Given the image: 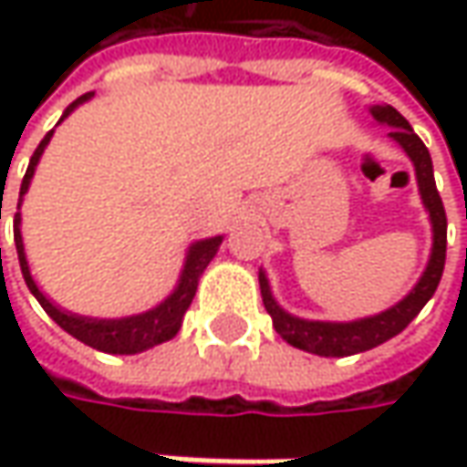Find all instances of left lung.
Here are the masks:
<instances>
[{
    "mask_svg": "<svg viewBox=\"0 0 467 467\" xmlns=\"http://www.w3.org/2000/svg\"><path fill=\"white\" fill-rule=\"evenodd\" d=\"M368 111L379 124L389 127V137L403 148L405 155L413 163L419 194H421V202L429 213V221H431V254H429L426 270L421 273L419 283L395 306L364 317V319H353V322H319V319H301L296 314H288L273 296L265 270H260L262 304L273 317L275 332L294 348L306 350L314 356H325V358H343V356H353V353H364V350L382 346L398 332H403L413 322V317L426 306V301L434 296L441 273H444L447 215H444V205H441L437 182H434L431 155L421 142V137L413 132V127L408 124V119L398 109H392L387 103H377V106H368Z\"/></svg>",
    "mask_w": 467,
    "mask_h": 467,
    "instance_id": "left-lung-1",
    "label": "left lung"
}]
</instances>
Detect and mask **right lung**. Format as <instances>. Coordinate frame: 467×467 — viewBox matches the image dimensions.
Listing matches in <instances>:
<instances>
[{
  "instance_id": "1",
  "label": "right lung",
  "mask_w": 467,
  "mask_h": 467,
  "mask_svg": "<svg viewBox=\"0 0 467 467\" xmlns=\"http://www.w3.org/2000/svg\"><path fill=\"white\" fill-rule=\"evenodd\" d=\"M93 96H96V93H85V96H80L75 103H69V106L64 109L59 124H62L64 119L69 117L78 106H82L85 100H90ZM51 135H54V130L41 140V145L36 148V153H33L30 163H27L23 184H20V202H17V210L23 205V200H26L30 182H33V173H36V166H38V161H41V155H44L46 145L51 142ZM20 221H23L20 213H15V246H17V260H20V270H23V278H26V285L30 288V294L38 298V304L44 306V312L48 314L64 332H69L72 337H78L80 343L90 346V348L103 350V353H114V356H132V353H142V350L155 348V346L166 343V340H171L176 332L182 330V319H184L189 304H192V298L197 294V283H200L205 267L210 265V260L218 254V249H221V244H223V236H210V239H200V242L192 244L187 249V257H184V267H182L179 280H176V288H173L161 304H155L153 309L132 314V317H119V319H99V317H82V314L67 312L62 306H57V304L36 285V280L30 275V265H27L26 257V244H23Z\"/></svg>"
}]
</instances>
